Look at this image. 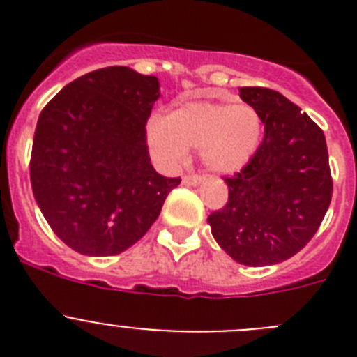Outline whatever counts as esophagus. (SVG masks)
<instances>
[{"label":"esophagus","instance_id":"34e87169","mask_svg":"<svg viewBox=\"0 0 357 357\" xmlns=\"http://www.w3.org/2000/svg\"><path fill=\"white\" fill-rule=\"evenodd\" d=\"M202 181H204V176H200V175L182 176V184H185V185H198V184H202Z\"/></svg>","mask_w":357,"mask_h":357}]
</instances>
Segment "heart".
<instances>
[{"mask_svg":"<svg viewBox=\"0 0 357 357\" xmlns=\"http://www.w3.org/2000/svg\"><path fill=\"white\" fill-rule=\"evenodd\" d=\"M263 118L247 103L185 102L146 127V143L157 162L175 168L188 148H200L202 162L216 175H234L255 157Z\"/></svg>","mask_w":357,"mask_h":357,"instance_id":"obj_1","label":"heart"}]
</instances>
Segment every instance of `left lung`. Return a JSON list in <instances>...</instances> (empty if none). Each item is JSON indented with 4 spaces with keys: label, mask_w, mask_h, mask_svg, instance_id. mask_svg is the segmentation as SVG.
Here are the masks:
<instances>
[{
    "label": "left lung",
    "mask_w": 357,
    "mask_h": 357,
    "mask_svg": "<svg viewBox=\"0 0 357 357\" xmlns=\"http://www.w3.org/2000/svg\"><path fill=\"white\" fill-rule=\"evenodd\" d=\"M239 98L261 114L264 139L225 178L229 202L207 223L236 263L268 266L301 252L320 227L333 197L329 153L320 127L280 93L241 87Z\"/></svg>",
    "instance_id": "8db88e82"
}]
</instances>
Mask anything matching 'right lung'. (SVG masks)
Returning <instances> with one entry per match:
<instances>
[{
    "label": "right lung",
    "instance_id": "add662e5",
    "mask_svg": "<svg viewBox=\"0 0 357 357\" xmlns=\"http://www.w3.org/2000/svg\"><path fill=\"white\" fill-rule=\"evenodd\" d=\"M159 96L157 77L109 66L73 80L40 112L31 189L53 232L78 254L127 250L181 184L148 155L144 127Z\"/></svg>",
    "mask_w": 357,
    "mask_h": 357
}]
</instances>
